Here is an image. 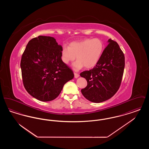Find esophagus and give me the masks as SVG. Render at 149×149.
Segmentation results:
<instances>
[{
	"label": "esophagus",
	"instance_id": "esophagus-1",
	"mask_svg": "<svg viewBox=\"0 0 149 149\" xmlns=\"http://www.w3.org/2000/svg\"><path fill=\"white\" fill-rule=\"evenodd\" d=\"M79 77V74L77 73V72H74V77L75 78H78Z\"/></svg>",
	"mask_w": 149,
	"mask_h": 149
}]
</instances>
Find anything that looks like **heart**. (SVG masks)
Listing matches in <instances>:
<instances>
[{
    "mask_svg": "<svg viewBox=\"0 0 149 149\" xmlns=\"http://www.w3.org/2000/svg\"><path fill=\"white\" fill-rule=\"evenodd\" d=\"M103 48V43L99 38H86L72 42L69 47L64 46L61 58L64 64L68 65L74 61L77 56V60L72 64L75 70L81 69L84 66L86 68H92L98 63Z\"/></svg>",
    "mask_w": 149,
    "mask_h": 149,
    "instance_id": "b5f03b06",
    "label": "heart"
}]
</instances>
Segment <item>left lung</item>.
<instances>
[{
    "label": "left lung",
    "mask_w": 149,
    "mask_h": 149,
    "mask_svg": "<svg viewBox=\"0 0 149 149\" xmlns=\"http://www.w3.org/2000/svg\"><path fill=\"white\" fill-rule=\"evenodd\" d=\"M103 50L98 63L80 75L87 81L81 90L86 99L100 103L110 99L120 88L125 68V55L117 42L111 40Z\"/></svg>",
    "instance_id": "1"
}]
</instances>
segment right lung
<instances>
[{
    "label": "right lung",
    "instance_id": "1",
    "mask_svg": "<svg viewBox=\"0 0 149 149\" xmlns=\"http://www.w3.org/2000/svg\"><path fill=\"white\" fill-rule=\"evenodd\" d=\"M63 47L50 36L29 41L21 61L23 85L36 99L49 102L57 98L64 84L73 79L71 69L61 58Z\"/></svg>",
    "mask_w": 149,
    "mask_h": 149
}]
</instances>
